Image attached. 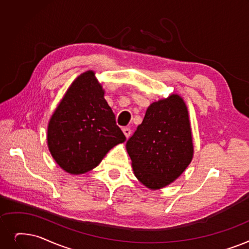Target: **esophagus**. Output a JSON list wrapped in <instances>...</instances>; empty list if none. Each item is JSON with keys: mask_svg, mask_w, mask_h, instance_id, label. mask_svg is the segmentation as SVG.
Instances as JSON below:
<instances>
[{"mask_svg": "<svg viewBox=\"0 0 249 249\" xmlns=\"http://www.w3.org/2000/svg\"><path fill=\"white\" fill-rule=\"evenodd\" d=\"M123 130V133L125 134V136L128 138L129 136H130V134H131V130H130V128H127V127H125V128H123L122 129Z\"/></svg>", "mask_w": 249, "mask_h": 249, "instance_id": "obj_1", "label": "esophagus"}]
</instances>
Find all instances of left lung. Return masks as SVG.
Wrapping results in <instances>:
<instances>
[{
  "label": "left lung",
  "mask_w": 249,
  "mask_h": 249,
  "mask_svg": "<svg viewBox=\"0 0 249 249\" xmlns=\"http://www.w3.org/2000/svg\"><path fill=\"white\" fill-rule=\"evenodd\" d=\"M135 177L149 189L174 182L193 158L187 107L178 94L151 104L126 142Z\"/></svg>",
  "instance_id": "left-lung-1"
}]
</instances>
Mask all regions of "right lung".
Returning <instances> with one entry per match:
<instances>
[{
	"label": "right lung",
	"instance_id": "obj_1",
	"mask_svg": "<svg viewBox=\"0 0 249 249\" xmlns=\"http://www.w3.org/2000/svg\"><path fill=\"white\" fill-rule=\"evenodd\" d=\"M104 95L94 72L86 71L72 82L50 119L51 155L70 174L92 170L107 151L126 140Z\"/></svg>",
	"mask_w": 249,
	"mask_h": 249
}]
</instances>
